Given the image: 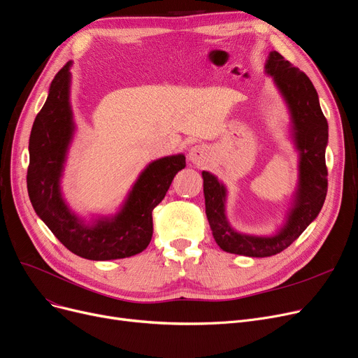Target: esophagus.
I'll list each match as a JSON object with an SVG mask.
<instances>
[{
  "label": "esophagus",
  "mask_w": 358,
  "mask_h": 358,
  "mask_svg": "<svg viewBox=\"0 0 358 358\" xmlns=\"http://www.w3.org/2000/svg\"><path fill=\"white\" fill-rule=\"evenodd\" d=\"M210 148L206 145H196L189 150V159L197 166H205L210 161Z\"/></svg>",
  "instance_id": "esophagus-1"
}]
</instances>
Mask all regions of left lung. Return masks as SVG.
<instances>
[{"label":"left lung","instance_id":"1","mask_svg":"<svg viewBox=\"0 0 358 358\" xmlns=\"http://www.w3.org/2000/svg\"><path fill=\"white\" fill-rule=\"evenodd\" d=\"M265 73L272 77L287 103L289 137L299 152V182L284 224L272 236L244 234L234 229L227 217L225 184L209 171H201L206 216L216 244L227 253L248 257H268L285 250L316 220L328 192V169L324 162L328 121L320 110L313 83L276 51L269 54Z\"/></svg>","mask_w":358,"mask_h":358}]
</instances>
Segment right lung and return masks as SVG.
<instances>
[{"label":"right lung","instance_id":"1","mask_svg":"<svg viewBox=\"0 0 358 358\" xmlns=\"http://www.w3.org/2000/svg\"><path fill=\"white\" fill-rule=\"evenodd\" d=\"M73 61L50 86L29 138L27 192L36 215L69 250L89 260H115L142 253L153 234L152 210L185 166L182 153L152 161L138 174L114 215L85 220L70 209L61 190L76 124L70 103Z\"/></svg>","mask_w":358,"mask_h":358}]
</instances>
